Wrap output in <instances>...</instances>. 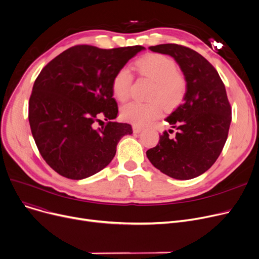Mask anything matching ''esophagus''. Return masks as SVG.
I'll use <instances>...</instances> for the list:
<instances>
[{
	"label": "esophagus",
	"mask_w": 259,
	"mask_h": 259,
	"mask_svg": "<svg viewBox=\"0 0 259 259\" xmlns=\"http://www.w3.org/2000/svg\"><path fill=\"white\" fill-rule=\"evenodd\" d=\"M144 129L142 128V127H140V126H137V125H134L133 126V132L134 133H140V132H142Z\"/></svg>",
	"instance_id": "esophagus-1"
}]
</instances>
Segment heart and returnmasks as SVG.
I'll use <instances>...</instances> for the list:
<instances>
[{"instance_id":"obj_1","label":"heart","mask_w":259,"mask_h":259,"mask_svg":"<svg viewBox=\"0 0 259 259\" xmlns=\"http://www.w3.org/2000/svg\"><path fill=\"white\" fill-rule=\"evenodd\" d=\"M135 68L143 75L154 81L148 103L130 102L120 109L122 119L134 125L144 126L161 114V105L173 109L184 100L187 92V80L178 70L175 62L164 54L150 53L135 63ZM132 74L129 68L122 67L114 74L111 89L114 98L125 102L130 95Z\"/></svg>"}]
</instances>
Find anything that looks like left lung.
<instances>
[{"label":"left lung","instance_id":"8db88e82","mask_svg":"<svg viewBox=\"0 0 259 259\" xmlns=\"http://www.w3.org/2000/svg\"><path fill=\"white\" fill-rule=\"evenodd\" d=\"M149 49L175 60L187 80V92L183 104L166 118L178 130L175 137L170 138L167 131L159 135L147 157L172 179L197 178L219 158L228 138L232 111L225 85L215 68L192 49L178 44Z\"/></svg>","mask_w":259,"mask_h":259}]
</instances>
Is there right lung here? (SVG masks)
I'll list each match as a JSON object with an SVG mask.
<instances>
[{
    "mask_svg": "<svg viewBox=\"0 0 259 259\" xmlns=\"http://www.w3.org/2000/svg\"><path fill=\"white\" fill-rule=\"evenodd\" d=\"M144 49L78 45L39 72L29 99V124L40 155L60 175L83 180L100 172L120 139L132 134L131 125L112 121L118 108L111 84L117 70ZM100 116L108 121L97 130Z\"/></svg>",
    "mask_w": 259,
    "mask_h": 259,
    "instance_id": "obj_1",
    "label": "right lung"
}]
</instances>
